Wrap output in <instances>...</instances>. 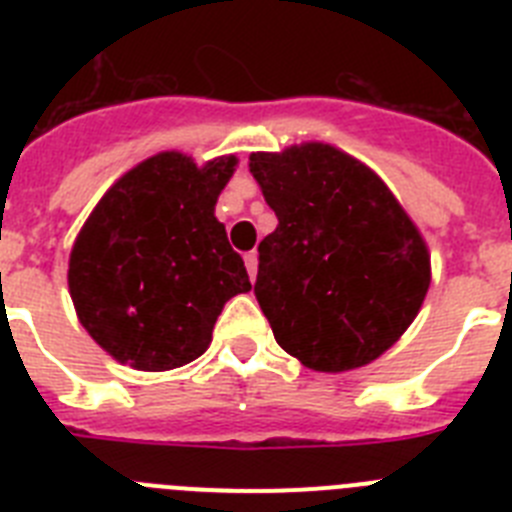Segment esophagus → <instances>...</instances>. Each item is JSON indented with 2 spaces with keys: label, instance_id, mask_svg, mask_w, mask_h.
<instances>
[{
  "label": "esophagus",
  "instance_id": "34e87169",
  "mask_svg": "<svg viewBox=\"0 0 512 512\" xmlns=\"http://www.w3.org/2000/svg\"><path fill=\"white\" fill-rule=\"evenodd\" d=\"M246 269H248V277L256 279V271H259V253L256 251L246 253Z\"/></svg>",
  "mask_w": 512,
  "mask_h": 512
}]
</instances>
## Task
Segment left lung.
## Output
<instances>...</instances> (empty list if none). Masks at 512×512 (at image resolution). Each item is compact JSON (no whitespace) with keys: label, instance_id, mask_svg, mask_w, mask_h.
Segmentation results:
<instances>
[{"label":"left lung","instance_id":"obj_1","mask_svg":"<svg viewBox=\"0 0 512 512\" xmlns=\"http://www.w3.org/2000/svg\"><path fill=\"white\" fill-rule=\"evenodd\" d=\"M279 225L259 243L256 300L274 338L315 372H351L395 346L431 287V251L392 189L341 148L251 153Z\"/></svg>","mask_w":512,"mask_h":512}]
</instances>
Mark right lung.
Returning <instances> with one entry per match:
<instances>
[{"instance_id": "add662e5", "label": "right lung", "mask_w": 512, "mask_h": 512, "mask_svg": "<svg viewBox=\"0 0 512 512\" xmlns=\"http://www.w3.org/2000/svg\"><path fill=\"white\" fill-rule=\"evenodd\" d=\"M238 158L161 151L117 179L69 256L79 323L115 361L169 372L202 356L225 302L251 289L215 205Z\"/></svg>"}]
</instances>
